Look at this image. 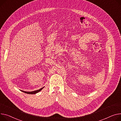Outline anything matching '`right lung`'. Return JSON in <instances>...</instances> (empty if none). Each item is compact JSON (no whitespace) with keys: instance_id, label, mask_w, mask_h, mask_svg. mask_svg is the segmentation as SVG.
<instances>
[{"instance_id":"1","label":"right lung","mask_w":121,"mask_h":121,"mask_svg":"<svg viewBox=\"0 0 121 121\" xmlns=\"http://www.w3.org/2000/svg\"><path fill=\"white\" fill-rule=\"evenodd\" d=\"M44 88V87H42V88H40V89H39V90H37V91H31V92L24 91H22V92H24V93H25L30 94H35V93H37V92H39L40 91H41L42 90V88Z\"/></svg>"}]
</instances>
